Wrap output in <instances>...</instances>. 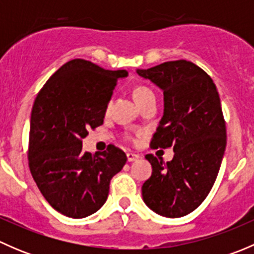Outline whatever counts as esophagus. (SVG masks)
Listing matches in <instances>:
<instances>
[{
  "instance_id": "obj_1",
  "label": "esophagus",
  "mask_w": 254,
  "mask_h": 254,
  "mask_svg": "<svg viewBox=\"0 0 254 254\" xmlns=\"http://www.w3.org/2000/svg\"><path fill=\"white\" fill-rule=\"evenodd\" d=\"M127 161H129V162H134V161L139 160V158L141 157V156H140L139 153L127 152Z\"/></svg>"
}]
</instances>
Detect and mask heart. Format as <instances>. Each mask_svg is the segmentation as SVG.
Returning a JSON list of instances; mask_svg holds the SVG:
<instances>
[{"instance_id":"obj_1","label":"heart","mask_w":254,"mask_h":254,"mask_svg":"<svg viewBox=\"0 0 254 254\" xmlns=\"http://www.w3.org/2000/svg\"><path fill=\"white\" fill-rule=\"evenodd\" d=\"M134 98L135 101H136V103H141V102L145 101V99L150 98V97H155L153 96L152 91H150V89L147 88V87H143V86H137L134 88ZM111 108V102H108V104H107V109Z\"/></svg>"}]
</instances>
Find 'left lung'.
<instances>
[{
  "label": "left lung",
  "instance_id": "left-lung-1",
  "mask_svg": "<svg viewBox=\"0 0 254 254\" xmlns=\"http://www.w3.org/2000/svg\"><path fill=\"white\" fill-rule=\"evenodd\" d=\"M136 72L163 91V115L151 147L175 151L167 163L145 156L152 175L142 184V199L161 216L182 217L203 203L221 166L226 125L219 93L211 77L190 61H167Z\"/></svg>",
  "mask_w": 254,
  "mask_h": 254
}]
</instances>
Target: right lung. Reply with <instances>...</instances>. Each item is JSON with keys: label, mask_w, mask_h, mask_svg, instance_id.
I'll return each mask as SVG.
<instances>
[{"label": "right lung", "mask_w": 254, "mask_h": 254, "mask_svg": "<svg viewBox=\"0 0 254 254\" xmlns=\"http://www.w3.org/2000/svg\"><path fill=\"white\" fill-rule=\"evenodd\" d=\"M127 71L106 70L73 59L61 66L35 98L30 115L29 168L48 203L72 219L98 211L106 203L111 179L127 155L114 145L107 151L82 152L89 127L103 124L107 104Z\"/></svg>", "instance_id": "add662e5"}]
</instances>
